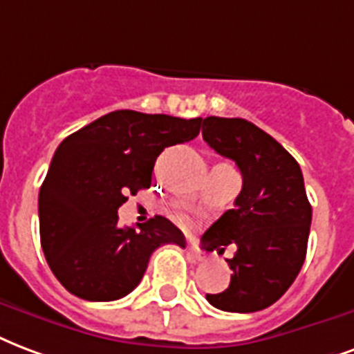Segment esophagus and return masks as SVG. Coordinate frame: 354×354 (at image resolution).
<instances>
[{
	"label": "esophagus",
	"mask_w": 354,
	"mask_h": 354,
	"mask_svg": "<svg viewBox=\"0 0 354 354\" xmlns=\"http://www.w3.org/2000/svg\"><path fill=\"white\" fill-rule=\"evenodd\" d=\"M187 250H188V256L192 257L194 261H203V254H201L196 246H188Z\"/></svg>",
	"instance_id": "esophagus-1"
}]
</instances>
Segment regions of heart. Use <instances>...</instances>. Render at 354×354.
Instances as JSON below:
<instances>
[{
	"label": "heart",
	"mask_w": 354,
	"mask_h": 354,
	"mask_svg": "<svg viewBox=\"0 0 354 354\" xmlns=\"http://www.w3.org/2000/svg\"><path fill=\"white\" fill-rule=\"evenodd\" d=\"M171 214H174L175 220H177V222H180V224H187L188 222L187 214H185V211H183V207L180 205H175L174 211H171Z\"/></svg>",
	"instance_id": "obj_1"
}]
</instances>
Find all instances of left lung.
<instances>
[{
    "mask_svg": "<svg viewBox=\"0 0 354 354\" xmlns=\"http://www.w3.org/2000/svg\"><path fill=\"white\" fill-rule=\"evenodd\" d=\"M201 134L243 175L235 207L201 237L209 252L224 254L227 244L237 246L227 259L230 286L207 300L224 312H259L291 288L306 259L312 205L302 171L274 138L246 119L205 117Z\"/></svg>",
    "mask_w": 354,
    "mask_h": 354,
    "instance_id": "8db88e82",
    "label": "left lung"
}]
</instances>
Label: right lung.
Wrapping results in <instances>:
<instances>
[{
    "label": "right lung",
    "mask_w": 354,
    "mask_h": 354,
    "mask_svg": "<svg viewBox=\"0 0 354 354\" xmlns=\"http://www.w3.org/2000/svg\"><path fill=\"white\" fill-rule=\"evenodd\" d=\"M199 129L201 117L117 110L59 143L39 192V225L44 257L68 293L91 302L123 299L158 246L185 248V235L167 218L121 227L117 209L151 187L164 149L190 142Z\"/></svg>",
    "instance_id": "obj_1"
}]
</instances>
